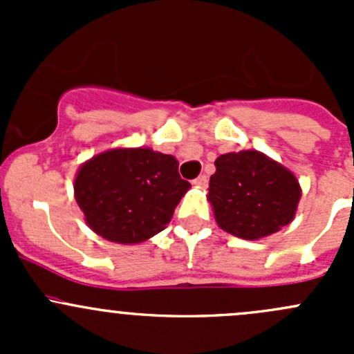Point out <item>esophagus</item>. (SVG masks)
I'll use <instances>...</instances> for the list:
<instances>
[{"mask_svg": "<svg viewBox=\"0 0 354 354\" xmlns=\"http://www.w3.org/2000/svg\"><path fill=\"white\" fill-rule=\"evenodd\" d=\"M207 183H209V178H207L205 174H200L198 178H195V180H194V185H195V187H198V188H205Z\"/></svg>", "mask_w": 354, "mask_h": 354, "instance_id": "obj_1", "label": "esophagus"}]
</instances>
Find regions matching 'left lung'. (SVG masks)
Wrapping results in <instances>:
<instances>
[{"mask_svg": "<svg viewBox=\"0 0 354 354\" xmlns=\"http://www.w3.org/2000/svg\"><path fill=\"white\" fill-rule=\"evenodd\" d=\"M299 183L295 174L257 151L223 154L209 181L217 224L243 240H259L292 221Z\"/></svg>", "mask_w": 354, "mask_h": 354, "instance_id": "obj_1", "label": "left lung"}]
</instances>
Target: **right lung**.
Instances as JSON below:
<instances>
[{"label":"right lung","mask_w":354,"mask_h":354,"mask_svg":"<svg viewBox=\"0 0 354 354\" xmlns=\"http://www.w3.org/2000/svg\"><path fill=\"white\" fill-rule=\"evenodd\" d=\"M190 187L181 180L173 156L114 149L80 167L75 198L99 236L131 245L160 233Z\"/></svg>","instance_id":"1"}]
</instances>
